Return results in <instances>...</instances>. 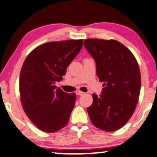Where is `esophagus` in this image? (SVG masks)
I'll return each mask as SVG.
<instances>
[{
  "label": "esophagus",
  "mask_w": 157,
  "mask_h": 157,
  "mask_svg": "<svg viewBox=\"0 0 157 157\" xmlns=\"http://www.w3.org/2000/svg\"><path fill=\"white\" fill-rule=\"evenodd\" d=\"M76 94H78V95H79V96H82L83 95V94H85V92H82V91H78L76 92Z\"/></svg>",
  "instance_id": "1"
}]
</instances>
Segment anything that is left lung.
<instances>
[{"label":"left lung","mask_w":157,"mask_h":157,"mask_svg":"<svg viewBox=\"0 0 157 157\" xmlns=\"http://www.w3.org/2000/svg\"><path fill=\"white\" fill-rule=\"evenodd\" d=\"M84 45L96 63L103 89L92 94L87 107L90 120L106 132L120 129L133 114L140 98L141 74L137 61L127 47L115 40L90 38Z\"/></svg>","instance_id":"obj_1"}]
</instances>
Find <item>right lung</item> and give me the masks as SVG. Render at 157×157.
Listing matches in <instances>:
<instances>
[{"instance_id": "right-lung-1", "label": "right lung", "mask_w": 157, "mask_h": 157, "mask_svg": "<svg viewBox=\"0 0 157 157\" xmlns=\"http://www.w3.org/2000/svg\"><path fill=\"white\" fill-rule=\"evenodd\" d=\"M83 45V40L49 42L26 57L20 74V97L24 112L41 131L52 133L65 127L76 94L56 86Z\"/></svg>"}]
</instances>
